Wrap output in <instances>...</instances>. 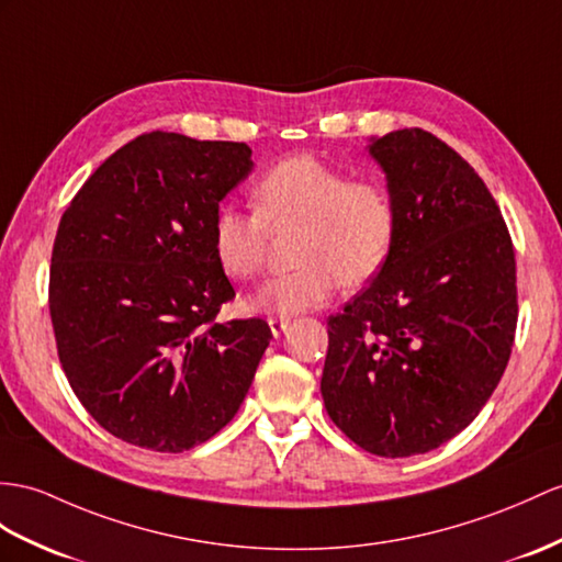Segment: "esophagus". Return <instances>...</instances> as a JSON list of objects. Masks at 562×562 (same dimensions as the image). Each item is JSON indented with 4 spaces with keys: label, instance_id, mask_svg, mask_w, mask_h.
Returning a JSON list of instances; mask_svg holds the SVG:
<instances>
[{
    "label": "esophagus",
    "instance_id": "1",
    "mask_svg": "<svg viewBox=\"0 0 562 562\" xmlns=\"http://www.w3.org/2000/svg\"><path fill=\"white\" fill-rule=\"evenodd\" d=\"M285 326H289V322H285V319H277V317L269 319V328H271L273 338H279L285 331Z\"/></svg>",
    "mask_w": 562,
    "mask_h": 562
}]
</instances>
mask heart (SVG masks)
<instances>
[{"label": "heart", "mask_w": 562, "mask_h": 562, "mask_svg": "<svg viewBox=\"0 0 562 562\" xmlns=\"http://www.w3.org/2000/svg\"><path fill=\"white\" fill-rule=\"evenodd\" d=\"M257 214L222 204L212 218V248L231 279L248 281L265 267L267 226H300L297 269L279 273L248 297V310L291 317L334 297L340 281L358 285L386 265L398 234L389 190L314 157L271 167L252 190Z\"/></svg>", "instance_id": "heart-1"}]
</instances>
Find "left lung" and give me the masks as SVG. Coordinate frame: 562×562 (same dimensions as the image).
<instances>
[{"label": "left lung", "mask_w": 562, "mask_h": 562, "mask_svg": "<svg viewBox=\"0 0 562 562\" xmlns=\"http://www.w3.org/2000/svg\"><path fill=\"white\" fill-rule=\"evenodd\" d=\"M398 234L386 265L328 317L322 398L350 441L409 458L453 439L486 405L517 326L513 240L453 147L422 128L369 138Z\"/></svg>", "instance_id": "obj_1"}]
</instances>
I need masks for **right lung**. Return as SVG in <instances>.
<instances>
[{"label":"right lung","instance_id":"1","mask_svg":"<svg viewBox=\"0 0 562 562\" xmlns=\"http://www.w3.org/2000/svg\"><path fill=\"white\" fill-rule=\"evenodd\" d=\"M252 169L245 143L153 131L116 149L61 216L49 269L59 362L121 441L183 453L248 395L271 328L214 322L236 291L212 218Z\"/></svg>","mask_w":562,"mask_h":562}]
</instances>
